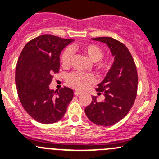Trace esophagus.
I'll return each instance as SVG.
<instances>
[{"label":"esophagus","mask_w":159,"mask_h":159,"mask_svg":"<svg viewBox=\"0 0 159 159\" xmlns=\"http://www.w3.org/2000/svg\"><path fill=\"white\" fill-rule=\"evenodd\" d=\"M81 94H82V93L79 91H74V95H76V96H79Z\"/></svg>","instance_id":"esophagus-1"}]
</instances>
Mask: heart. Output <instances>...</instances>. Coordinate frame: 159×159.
<instances>
[{
	"instance_id": "obj_1",
	"label": "heart",
	"mask_w": 159,
	"mask_h": 159,
	"mask_svg": "<svg viewBox=\"0 0 159 159\" xmlns=\"http://www.w3.org/2000/svg\"><path fill=\"white\" fill-rule=\"evenodd\" d=\"M77 49V48H74ZM86 57L94 62V67L100 73H107L111 69L113 65L112 61L109 58H102L103 50L99 46L94 43L83 44L78 48ZM73 57V52L70 48H66L61 56V64L65 68L70 66ZM94 75L90 73H82L75 72L70 73L67 77V83L69 86L77 90H83L89 85L94 82Z\"/></svg>"
}]
</instances>
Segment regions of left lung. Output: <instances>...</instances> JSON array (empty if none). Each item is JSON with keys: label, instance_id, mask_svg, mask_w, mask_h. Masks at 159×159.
Segmentation results:
<instances>
[{"label": "left lung", "instance_id": "8db88e82", "mask_svg": "<svg viewBox=\"0 0 159 159\" xmlns=\"http://www.w3.org/2000/svg\"><path fill=\"white\" fill-rule=\"evenodd\" d=\"M92 39L106 43L115 57L112 67L96 88L98 94L103 92L105 99L98 102L93 96L91 103L85 108L86 116L91 122L107 127L126 116L135 102L138 82L137 67L124 43L111 37Z\"/></svg>", "mask_w": 159, "mask_h": 159}]
</instances>
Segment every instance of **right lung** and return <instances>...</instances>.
<instances>
[{"label": "right lung", "mask_w": 159, "mask_h": 159, "mask_svg": "<svg viewBox=\"0 0 159 159\" xmlns=\"http://www.w3.org/2000/svg\"><path fill=\"white\" fill-rule=\"evenodd\" d=\"M73 39L43 34L25 45L16 66L15 82L23 108L41 124L57 122L64 116L73 97V90L49 89L52 73L60 69V55Z\"/></svg>", "instance_id": "1"}]
</instances>
